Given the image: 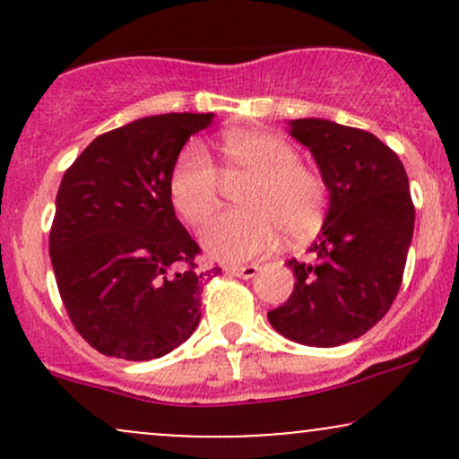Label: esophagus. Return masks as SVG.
Returning a JSON list of instances; mask_svg holds the SVG:
<instances>
[{
    "label": "esophagus",
    "instance_id": "1",
    "mask_svg": "<svg viewBox=\"0 0 459 459\" xmlns=\"http://www.w3.org/2000/svg\"><path fill=\"white\" fill-rule=\"evenodd\" d=\"M226 272L237 278H255L259 273V265H229Z\"/></svg>",
    "mask_w": 459,
    "mask_h": 459
}]
</instances>
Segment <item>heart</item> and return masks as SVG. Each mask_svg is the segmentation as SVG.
<instances>
[{
  "label": "heart",
  "mask_w": 459,
  "mask_h": 459,
  "mask_svg": "<svg viewBox=\"0 0 459 459\" xmlns=\"http://www.w3.org/2000/svg\"><path fill=\"white\" fill-rule=\"evenodd\" d=\"M226 172L247 177L237 200L204 229L203 246L215 259L250 261L276 246L281 229L291 239L317 230L328 207L324 178L299 163L289 142L263 131H233L222 142ZM170 198L181 218L203 226L220 207L222 177L209 152L192 142L170 172Z\"/></svg>",
  "instance_id": "obj_1"
}]
</instances>
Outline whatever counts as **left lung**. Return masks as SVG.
<instances>
[{
  "label": "left lung",
  "instance_id": "left-lung-1",
  "mask_svg": "<svg viewBox=\"0 0 459 459\" xmlns=\"http://www.w3.org/2000/svg\"><path fill=\"white\" fill-rule=\"evenodd\" d=\"M289 127L313 152L330 204L313 259L287 263L293 293L267 319L296 343L336 347L371 330L397 298L414 233L410 183L397 152L368 131L324 118Z\"/></svg>",
  "mask_w": 459,
  "mask_h": 459
}]
</instances>
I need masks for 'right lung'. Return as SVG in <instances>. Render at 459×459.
<instances>
[{"label":"right lung","instance_id":"add662e5","mask_svg":"<svg viewBox=\"0 0 459 459\" xmlns=\"http://www.w3.org/2000/svg\"><path fill=\"white\" fill-rule=\"evenodd\" d=\"M213 114H160L99 135L62 177L49 255L68 317L105 356L152 360L192 336L200 247L175 215L170 172Z\"/></svg>","mask_w":459,"mask_h":459}]
</instances>
